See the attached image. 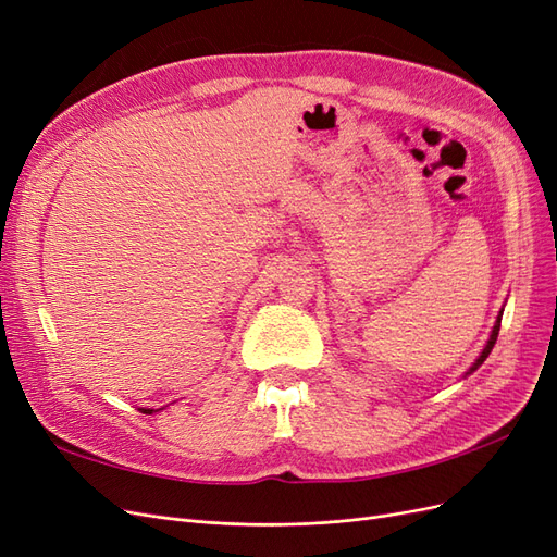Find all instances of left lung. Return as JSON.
<instances>
[{"label": "left lung", "mask_w": 557, "mask_h": 557, "mask_svg": "<svg viewBox=\"0 0 557 557\" xmlns=\"http://www.w3.org/2000/svg\"><path fill=\"white\" fill-rule=\"evenodd\" d=\"M499 323H502V311H499V315H497V320H495V325H493V332H491V339H487V344L483 346V350H481V356L474 360V364H471L467 372H465V376H469V374H474L476 369L485 362V358L491 356V350H493V346H495V342H497V334H499Z\"/></svg>", "instance_id": "left-lung-1"}]
</instances>
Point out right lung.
Masks as SVG:
<instances>
[{
	"mask_svg": "<svg viewBox=\"0 0 557 557\" xmlns=\"http://www.w3.org/2000/svg\"><path fill=\"white\" fill-rule=\"evenodd\" d=\"M139 411H141V413H153V411H160V409H146V407H141Z\"/></svg>",
	"mask_w": 557,
	"mask_h": 557,
	"instance_id": "1",
	"label": "right lung"
}]
</instances>
